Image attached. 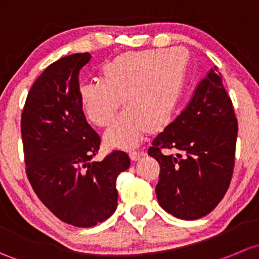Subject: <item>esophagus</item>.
<instances>
[{
  "label": "esophagus",
  "instance_id": "obj_1",
  "mask_svg": "<svg viewBox=\"0 0 259 259\" xmlns=\"http://www.w3.org/2000/svg\"><path fill=\"white\" fill-rule=\"evenodd\" d=\"M142 157H143V152H137V151L130 152V158L132 159V161H138V159H141Z\"/></svg>",
  "mask_w": 259,
  "mask_h": 259
}]
</instances>
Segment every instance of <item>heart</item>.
Here are the masks:
<instances>
[{
	"instance_id": "obj_1",
	"label": "heart",
	"mask_w": 259,
	"mask_h": 259,
	"mask_svg": "<svg viewBox=\"0 0 259 259\" xmlns=\"http://www.w3.org/2000/svg\"><path fill=\"white\" fill-rule=\"evenodd\" d=\"M185 86V58L177 49L130 51L101 70V82L79 87L84 112L92 123H113L122 106L128 111L106 132L108 147L132 148L151 131L172 121Z\"/></svg>"
}]
</instances>
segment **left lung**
Masks as SVG:
<instances>
[{
	"label": "left lung",
	"instance_id": "obj_1",
	"mask_svg": "<svg viewBox=\"0 0 259 259\" xmlns=\"http://www.w3.org/2000/svg\"><path fill=\"white\" fill-rule=\"evenodd\" d=\"M238 122L218 68L198 82L186 108L159 133L148 154L159 163V206L181 220H198L222 201L231 183ZM162 149H177L175 157Z\"/></svg>",
	"mask_w": 259,
	"mask_h": 259
}]
</instances>
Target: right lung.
Segmentation results:
<instances>
[{
    "label": "right lung",
    "instance_id": "1",
    "mask_svg": "<svg viewBox=\"0 0 259 259\" xmlns=\"http://www.w3.org/2000/svg\"><path fill=\"white\" fill-rule=\"evenodd\" d=\"M91 55L73 53L51 63L32 84L21 116L26 175L34 193L57 218L89 228L117 208L116 180L130 167L126 152L101 162V138L79 97V71Z\"/></svg>",
    "mask_w": 259,
    "mask_h": 259
}]
</instances>
